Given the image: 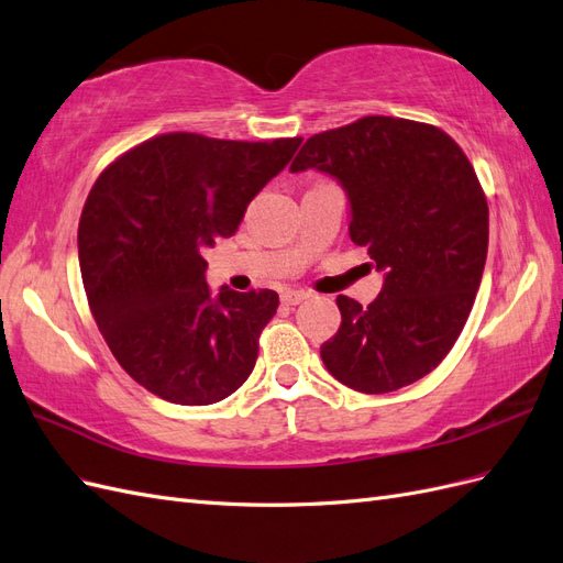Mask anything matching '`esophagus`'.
<instances>
[{"label": "esophagus", "instance_id": "34e87169", "mask_svg": "<svg viewBox=\"0 0 563 563\" xmlns=\"http://www.w3.org/2000/svg\"><path fill=\"white\" fill-rule=\"evenodd\" d=\"M308 298H310L308 291H296V288H288V291L282 294L284 305H300L302 300H308Z\"/></svg>", "mask_w": 563, "mask_h": 563}]
</instances>
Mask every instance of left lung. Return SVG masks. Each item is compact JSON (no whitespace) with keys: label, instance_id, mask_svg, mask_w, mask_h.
<instances>
[{"label":"left lung","instance_id":"8db88e82","mask_svg":"<svg viewBox=\"0 0 563 563\" xmlns=\"http://www.w3.org/2000/svg\"><path fill=\"white\" fill-rule=\"evenodd\" d=\"M319 168L350 197V236L385 269L368 308L338 296L323 366L343 385L383 395L434 371L463 331L488 251L484 187L446 131L371 114L314 133L291 172Z\"/></svg>","mask_w":563,"mask_h":563}]
</instances>
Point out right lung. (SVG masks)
I'll return each mask as SVG.
<instances>
[{
  "label": "right lung",
  "mask_w": 563,
  "mask_h": 563,
  "mask_svg": "<svg viewBox=\"0 0 563 563\" xmlns=\"http://www.w3.org/2000/svg\"><path fill=\"white\" fill-rule=\"evenodd\" d=\"M300 143L162 133L93 183L77 232L84 288L114 360L152 395L207 406L251 376L279 296L228 286L211 296L203 251L236 232Z\"/></svg>",
  "instance_id": "add662e5"
}]
</instances>
